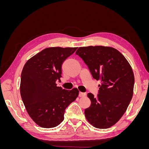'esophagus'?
Returning a JSON list of instances; mask_svg holds the SVG:
<instances>
[{
    "label": "esophagus",
    "mask_w": 149,
    "mask_h": 149,
    "mask_svg": "<svg viewBox=\"0 0 149 149\" xmlns=\"http://www.w3.org/2000/svg\"><path fill=\"white\" fill-rule=\"evenodd\" d=\"M84 96H86L85 93H83V92H79V97H83Z\"/></svg>",
    "instance_id": "1"
}]
</instances>
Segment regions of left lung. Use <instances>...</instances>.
<instances>
[{
	"label": "left lung",
	"mask_w": 149,
	"mask_h": 149,
	"mask_svg": "<svg viewBox=\"0 0 149 149\" xmlns=\"http://www.w3.org/2000/svg\"><path fill=\"white\" fill-rule=\"evenodd\" d=\"M76 54L88 66L93 78L101 81L97 96L88 94L91 103L84 110L86 118L96 128H109L122 118L132 100V68L123 54L112 47H79Z\"/></svg>",
	"instance_id": "8db88e82"
}]
</instances>
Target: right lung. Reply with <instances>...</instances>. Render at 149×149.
Wrapping results in <instances>:
<instances>
[{
  "label": "right lung",
  "mask_w": 149,
  "mask_h": 149,
  "mask_svg": "<svg viewBox=\"0 0 149 149\" xmlns=\"http://www.w3.org/2000/svg\"><path fill=\"white\" fill-rule=\"evenodd\" d=\"M77 48L51 47L26 61L21 74L20 94L30 118L39 126L52 128L64 119L65 109L78 97L77 88L66 90L60 81L65 60Z\"/></svg>",
  "instance_id": "obj_1"
}]
</instances>
